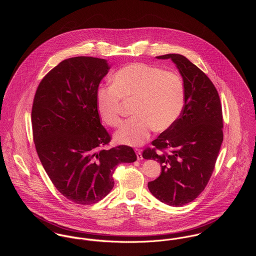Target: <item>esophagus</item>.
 I'll use <instances>...</instances> for the list:
<instances>
[{
  "label": "esophagus",
  "instance_id": "obj_1",
  "mask_svg": "<svg viewBox=\"0 0 256 256\" xmlns=\"http://www.w3.org/2000/svg\"><path fill=\"white\" fill-rule=\"evenodd\" d=\"M135 152H136V154H137V158L140 160H142L143 158V156H142V150H140V148H136L135 150Z\"/></svg>",
  "mask_w": 256,
  "mask_h": 256
}]
</instances>
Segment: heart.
<instances>
[{"label":"heart","mask_w":256,"mask_h":256,"mask_svg":"<svg viewBox=\"0 0 256 256\" xmlns=\"http://www.w3.org/2000/svg\"><path fill=\"white\" fill-rule=\"evenodd\" d=\"M96 108L111 127L122 123V100H134L135 115L116 133L117 142L129 146L142 145L150 132H162L180 118L185 102V88L180 74L144 63L120 68L112 78V86L96 92Z\"/></svg>","instance_id":"1"}]
</instances>
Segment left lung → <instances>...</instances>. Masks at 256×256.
Returning a JSON list of instances; mask_svg holds the SVG:
<instances>
[{
  "label": "left lung",
  "mask_w": 256,
  "mask_h": 256,
  "mask_svg": "<svg viewBox=\"0 0 256 256\" xmlns=\"http://www.w3.org/2000/svg\"><path fill=\"white\" fill-rule=\"evenodd\" d=\"M172 59L182 76L185 102L176 122L146 148L143 158L162 166L160 176L148 183L162 203L180 207L196 199L214 172L222 134V113L214 84L197 66L180 54Z\"/></svg>",
  "instance_id": "left-lung-1"
}]
</instances>
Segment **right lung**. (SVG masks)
I'll use <instances>...</instances> for the list:
<instances>
[{
  "label": "right lung",
  "instance_id": "right-lung-1",
  "mask_svg": "<svg viewBox=\"0 0 256 256\" xmlns=\"http://www.w3.org/2000/svg\"><path fill=\"white\" fill-rule=\"evenodd\" d=\"M108 70L104 59H66L41 80L34 100L39 160L56 189L80 205L104 199L114 186L116 166L137 160L131 146L106 148L111 137L100 123L96 96Z\"/></svg>",
  "mask_w": 256,
  "mask_h": 256
}]
</instances>
